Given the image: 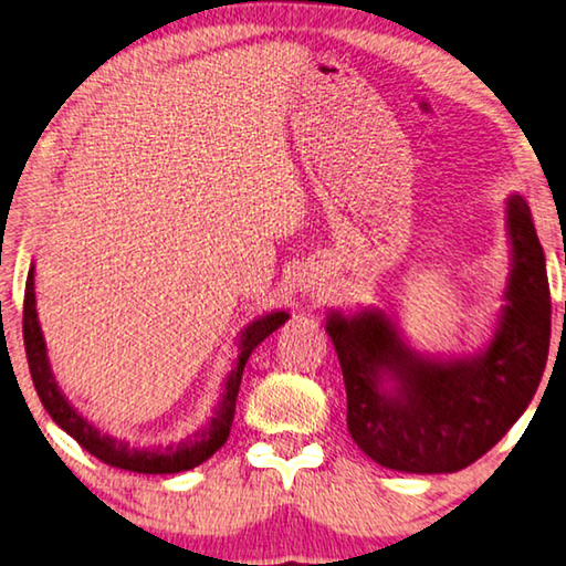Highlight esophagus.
<instances>
[{
	"mask_svg": "<svg viewBox=\"0 0 566 566\" xmlns=\"http://www.w3.org/2000/svg\"><path fill=\"white\" fill-rule=\"evenodd\" d=\"M301 291L308 293V295H316V293H321V283L318 281H311V277H308V281L301 283Z\"/></svg>",
	"mask_w": 566,
	"mask_h": 566,
	"instance_id": "34e87169",
	"label": "esophagus"
}]
</instances>
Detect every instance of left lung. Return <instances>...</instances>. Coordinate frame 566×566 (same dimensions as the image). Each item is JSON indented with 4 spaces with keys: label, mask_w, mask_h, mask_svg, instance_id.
Segmentation results:
<instances>
[{
    "label": "left lung",
    "mask_w": 566,
    "mask_h": 566,
    "mask_svg": "<svg viewBox=\"0 0 566 566\" xmlns=\"http://www.w3.org/2000/svg\"><path fill=\"white\" fill-rule=\"evenodd\" d=\"M509 275L492 336L476 354L416 350L394 316L366 305L328 311L358 449L406 474H451L494 447L539 388L552 336L546 258L530 202H504Z\"/></svg>",
    "instance_id": "obj_1"
}]
</instances>
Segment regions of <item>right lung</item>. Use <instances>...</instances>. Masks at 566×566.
I'll use <instances>...</instances> for the list:
<instances>
[{
  "label": "right lung",
  "instance_id": "obj_1",
  "mask_svg": "<svg viewBox=\"0 0 566 566\" xmlns=\"http://www.w3.org/2000/svg\"><path fill=\"white\" fill-rule=\"evenodd\" d=\"M289 311H271L265 316H258L240 331L235 340L238 358L235 366L226 378V388L208 423L198 429L192 437L182 439L178 443H168V447H137L127 439L113 437V433L99 431L95 423L85 419L70 398L62 394L57 378L52 374V364L48 356V344H44V333L36 318V295H34V263L27 273L24 285V318H22V333H24V350H27V364H30V374L36 388V396L52 421L60 426L62 431H67L70 437L80 443L82 449L90 451L92 457H97L105 464L125 471H137V474H180V471L196 469L202 461H208L222 443L230 437V426H233L235 416V398L240 388V378H243V368L253 350L263 344L289 321Z\"/></svg>",
  "mask_w": 566,
  "mask_h": 566
}]
</instances>
